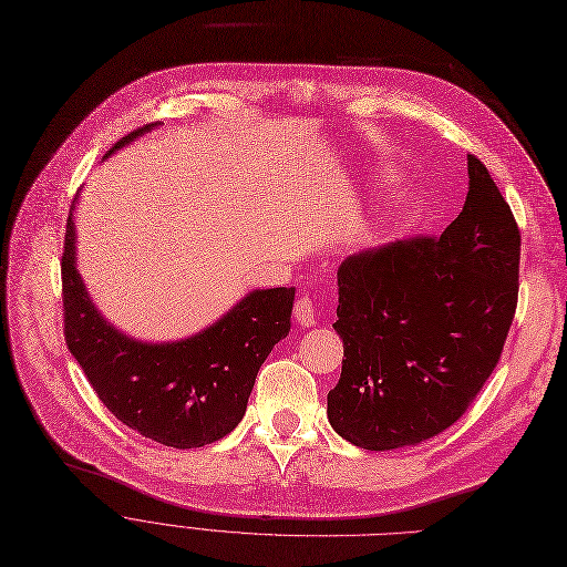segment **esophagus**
<instances>
[{"instance_id":"1","label":"esophagus","mask_w":567,"mask_h":567,"mask_svg":"<svg viewBox=\"0 0 567 567\" xmlns=\"http://www.w3.org/2000/svg\"><path fill=\"white\" fill-rule=\"evenodd\" d=\"M295 320H298L302 328L316 326V309L309 298H300L298 302H295Z\"/></svg>"}]
</instances>
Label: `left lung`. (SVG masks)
Here are the masks:
<instances>
[{
    "mask_svg": "<svg viewBox=\"0 0 567 567\" xmlns=\"http://www.w3.org/2000/svg\"><path fill=\"white\" fill-rule=\"evenodd\" d=\"M522 235L489 171L468 154L464 209L439 239H396L337 269V434L364 450L439 436L489 379L517 309Z\"/></svg>",
    "mask_w": 567,
    "mask_h": 567,
    "instance_id": "1",
    "label": "left lung"
}]
</instances>
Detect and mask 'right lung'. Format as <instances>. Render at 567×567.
<instances>
[{"mask_svg":"<svg viewBox=\"0 0 567 567\" xmlns=\"http://www.w3.org/2000/svg\"><path fill=\"white\" fill-rule=\"evenodd\" d=\"M147 124L105 158L145 136ZM71 203L64 235V334L71 355L120 422L161 445L188 450L224 439L245 417L265 358L290 332L295 288L251 290L205 330L177 341H143L96 309L75 262Z\"/></svg>","mask_w":567,"mask_h":567,"instance_id":"add662e5","label":"right lung"}]
</instances>
